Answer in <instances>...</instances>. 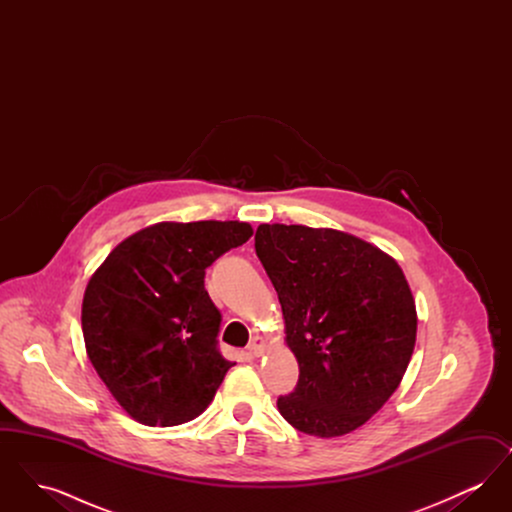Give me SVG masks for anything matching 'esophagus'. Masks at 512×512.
Segmentation results:
<instances>
[{
    "instance_id": "1",
    "label": "esophagus",
    "mask_w": 512,
    "mask_h": 512,
    "mask_svg": "<svg viewBox=\"0 0 512 512\" xmlns=\"http://www.w3.org/2000/svg\"><path fill=\"white\" fill-rule=\"evenodd\" d=\"M265 349H267V343L263 338H253L247 345V355L249 357H261L265 353Z\"/></svg>"
}]
</instances>
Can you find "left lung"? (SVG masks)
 Here are the masks:
<instances>
[{
	"label": "left lung",
	"instance_id": "8db88e82",
	"mask_svg": "<svg viewBox=\"0 0 512 512\" xmlns=\"http://www.w3.org/2000/svg\"><path fill=\"white\" fill-rule=\"evenodd\" d=\"M255 251L299 365L278 411L318 438L357 430L397 390L413 355L416 307L403 270L351 234L299 224H261Z\"/></svg>",
	"mask_w": 512,
	"mask_h": 512
}]
</instances>
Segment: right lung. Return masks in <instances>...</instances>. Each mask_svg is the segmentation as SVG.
I'll return each instance as SVG.
<instances>
[{
	"instance_id": "right-lung-1",
	"label": "right lung",
	"mask_w": 512,
	"mask_h": 512,
	"mask_svg": "<svg viewBox=\"0 0 512 512\" xmlns=\"http://www.w3.org/2000/svg\"><path fill=\"white\" fill-rule=\"evenodd\" d=\"M253 230L238 220L161 222L117 245L82 301L86 353L122 409L147 426L203 413L230 366L205 268Z\"/></svg>"
}]
</instances>
